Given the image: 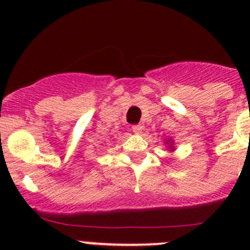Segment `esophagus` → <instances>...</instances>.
Returning <instances> with one entry per match:
<instances>
[{
  "mask_svg": "<svg viewBox=\"0 0 250 250\" xmlns=\"http://www.w3.org/2000/svg\"><path fill=\"white\" fill-rule=\"evenodd\" d=\"M132 129H133V132L135 133V134H140L141 130H143V125H133Z\"/></svg>",
  "mask_w": 250,
  "mask_h": 250,
  "instance_id": "esophagus-1",
  "label": "esophagus"
}]
</instances>
